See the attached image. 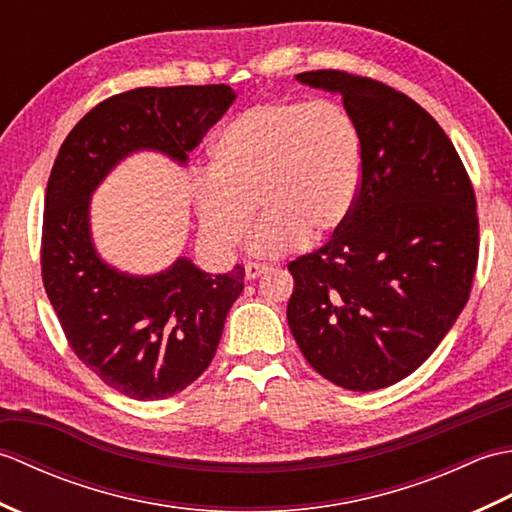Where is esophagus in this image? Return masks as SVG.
<instances>
[{
    "instance_id": "esophagus-1",
    "label": "esophagus",
    "mask_w": 512,
    "mask_h": 512,
    "mask_svg": "<svg viewBox=\"0 0 512 512\" xmlns=\"http://www.w3.org/2000/svg\"><path fill=\"white\" fill-rule=\"evenodd\" d=\"M266 270H268V266H264V264H246L244 275L248 281H255L257 277H262Z\"/></svg>"
}]
</instances>
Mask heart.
<instances>
[{
  "label": "heart",
  "mask_w": 512,
  "mask_h": 512,
  "mask_svg": "<svg viewBox=\"0 0 512 512\" xmlns=\"http://www.w3.org/2000/svg\"><path fill=\"white\" fill-rule=\"evenodd\" d=\"M213 167L191 173L204 242L233 250L255 217L250 253L277 257L341 231L363 178V140L341 105L262 103L235 116L213 143Z\"/></svg>",
  "instance_id": "heart-1"
}]
</instances>
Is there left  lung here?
<instances>
[{
  "label": "left lung",
  "instance_id": "obj_1",
  "mask_svg": "<svg viewBox=\"0 0 512 512\" xmlns=\"http://www.w3.org/2000/svg\"><path fill=\"white\" fill-rule=\"evenodd\" d=\"M297 81L341 96L363 140V178L332 242L290 262L288 325L330 383L383 389L427 361L469 301L475 193L447 134L409 96L339 70Z\"/></svg>",
  "mask_w": 512,
  "mask_h": 512
}]
</instances>
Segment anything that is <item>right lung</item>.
I'll return each mask as SVG.
<instances>
[{"mask_svg": "<svg viewBox=\"0 0 512 512\" xmlns=\"http://www.w3.org/2000/svg\"><path fill=\"white\" fill-rule=\"evenodd\" d=\"M237 99L228 85L138 88L99 103L63 140L46 189L41 275L74 354L105 385L162 400L211 365L244 266L209 275L178 257L154 275L107 264L92 239L101 182L138 151L187 167L189 151Z\"/></svg>", "mask_w": 512, "mask_h": 512, "instance_id": "add662e5", "label": "right lung"}]
</instances>
